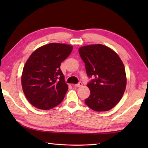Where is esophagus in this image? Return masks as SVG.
<instances>
[{"instance_id":"esophagus-1","label":"esophagus","mask_w":148,"mask_h":148,"mask_svg":"<svg viewBox=\"0 0 148 148\" xmlns=\"http://www.w3.org/2000/svg\"><path fill=\"white\" fill-rule=\"evenodd\" d=\"M82 85H83L82 83H81V82H79L77 84H74V87H80V86H81Z\"/></svg>"}]
</instances>
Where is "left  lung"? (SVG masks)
<instances>
[{
  "label": "left lung",
  "instance_id": "8db88e82",
  "mask_svg": "<svg viewBox=\"0 0 148 148\" xmlns=\"http://www.w3.org/2000/svg\"><path fill=\"white\" fill-rule=\"evenodd\" d=\"M87 76L90 95L84 100L96 111H107L122 98L127 85L125 66L117 53L102 45L82 46L79 49Z\"/></svg>",
  "mask_w": 148,
  "mask_h": 148
}]
</instances>
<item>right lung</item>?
Here are the masks:
<instances>
[{"label":"right lung","mask_w":148,"mask_h":148,"mask_svg":"<svg viewBox=\"0 0 148 148\" xmlns=\"http://www.w3.org/2000/svg\"><path fill=\"white\" fill-rule=\"evenodd\" d=\"M72 48L65 44L50 43L37 49L27 60L21 75L22 88L36 108L51 109L63 101L68 85L60 65Z\"/></svg>","instance_id":"1"}]
</instances>
